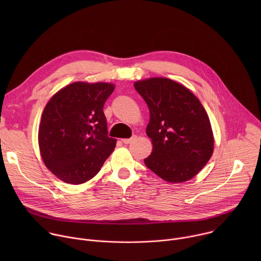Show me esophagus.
Segmentation results:
<instances>
[{"instance_id": "obj_1", "label": "esophagus", "mask_w": 261, "mask_h": 261, "mask_svg": "<svg viewBox=\"0 0 261 261\" xmlns=\"http://www.w3.org/2000/svg\"><path fill=\"white\" fill-rule=\"evenodd\" d=\"M137 138V136L136 135H133L131 138H124V139H122V141L124 142V143H130V142H132L133 140H135Z\"/></svg>"}]
</instances>
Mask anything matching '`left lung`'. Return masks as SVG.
Wrapping results in <instances>:
<instances>
[{
  "instance_id": "left-lung-1",
  "label": "left lung",
  "mask_w": 261,
  "mask_h": 261,
  "mask_svg": "<svg viewBox=\"0 0 261 261\" xmlns=\"http://www.w3.org/2000/svg\"><path fill=\"white\" fill-rule=\"evenodd\" d=\"M150 109L146 135L153 150L144 164L168 182L194 177L214 152V134L198 98L181 84L165 77L134 83Z\"/></svg>"
}]
</instances>
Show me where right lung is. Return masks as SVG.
<instances>
[{
  "label": "right lung",
  "instance_id": "add662e5",
  "mask_svg": "<svg viewBox=\"0 0 261 261\" xmlns=\"http://www.w3.org/2000/svg\"><path fill=\"white\" fill-rule=\"evenodd\" d=\"M115 90L110 83H72L47 102L38 131L45 166L61 180L80 185L93 178L114 152L103 113Z\"/></svg>",
  "mask_w": 261,
  "mask_h": 261
}]
</instances>
